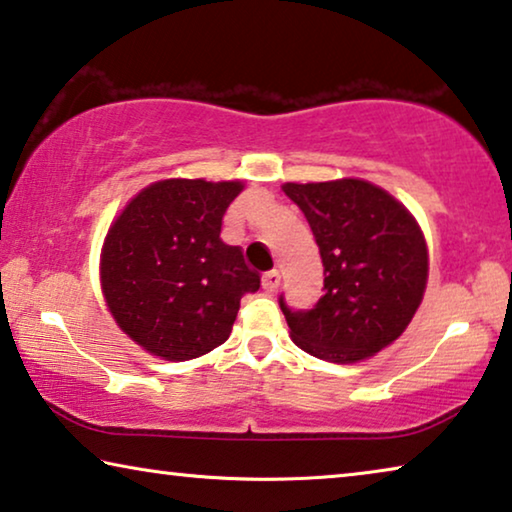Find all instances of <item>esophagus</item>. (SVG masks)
<instances>
[{
    "instance_id": "obj_1",
    "label": "esophagus",
    "mask_w": 512,
    "mask_h": 512,
    "mask_svg": "<svg viewBox=\"0 0 512 512\" xmlns=\"http://www.w3.org/2000/svg\"><path fill=\"white\" fill-rule=\"evenodd\" d=\"M278 285H280V273L273 269V271H266L264 276H262V287H264V292H269V294H273L278 289Z\"/></svg>"
}]
</instances>
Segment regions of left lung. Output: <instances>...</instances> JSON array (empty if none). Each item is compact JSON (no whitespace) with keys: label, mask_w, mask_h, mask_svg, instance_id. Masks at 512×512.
<instances>
[{"label":"left lung","mask_w":512,"mask_h":512,"mask_svg":"<svg viewBox=\"0 0 512 512\" xmlns=\"http://www.w3.org/2000/svg\"><path fill=\"white\" fill-rule=\"evenodd\" d=\"M303 211L324 264V296L292 310L280 296L292 340L329 363H356L398 340L427 285V246L414 216L363 179L285 183Z\"/></svg>","instance_id":"1"}]
</instances>
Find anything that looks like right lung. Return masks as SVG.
<instances>
[{"label":"right lung","mask_w":512,"mask_h":512,"mask_svg":"<svg viewBox=\"0 0 512 512\" xmlns=\"http://www.w3.org/2000/svg\"><path fill=\"white\" fill-rule=\"evenodd\" d=\"M241 190V181H156L110 225L101 253L105 303L149 354L190 361L223 345L241 296L259 289L241 248L220 239Z\"/></svg>","instance_id":"add662e5"}]
</instances>
